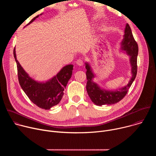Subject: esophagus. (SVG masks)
Listing matches in <instances>:
<instances>
[{
    "instance_id": "1",
    "label": "esophagus",
    "mask_w": 156,
    "mask_h": 156,
    "mask_svg": "<svg viewBox=\"0 0 156 156\" xmlns=\"http://www.w3.org/2000/svg\"><path fill=\"white\" fill-rule=\"evenodd\" d=\"M76 64H77L78 66H83V62L82 60L78 59V60H77V61H76Z\"/></svg>"
}]
</instances>
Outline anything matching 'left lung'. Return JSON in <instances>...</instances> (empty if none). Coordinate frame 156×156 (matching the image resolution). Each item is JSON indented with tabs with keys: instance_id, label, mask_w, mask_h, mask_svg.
I'll return each mask as SVG.
<instances>
[{
	"instance_id": "obj_1",
	"label": "left lung",
	"mask_w": 156,
	"mask_h": 156,
	"mask_svg": "<svg viewBox=\"0 0 156 156\" xmlns=\"http://www.w3.org/2000/svg\"><path fill=\"white\" fill-rule=\"evenodd\" d=\"M122 49L130 56V63L131 65L132 77L128 84L115 91H106L101 90L98 85L93 82L94 75L92 72L90 65L86 63V75L87 78L86 90L91 101L97 105H111L120 101L127 94L128 90L135 80L137 74V57L138 54V46L133 36L131 28L127 23L125 29V34L121 43Z\"/></svg>"
}]
</instances>
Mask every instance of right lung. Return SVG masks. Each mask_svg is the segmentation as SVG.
Wrapping results in <instances>:
<instances>
[{"label":"right lung","mask_w":156,"mask_h":156,"mask_svg":"<svg viewBox=\"0 0 156 156\" xmlns=\"http://www.w3.org/2000/svg\"><path fill=\"white\" fill-rule=\"evenodd\" d=\"M38 16L39 15L33 18L28 24ZM13 55L17 66L19 83L31 101L39 108L45 110H49L57 105L62 100L64 94L63 91L72 76L73 65L65 66L53 78L45 83H42L31 78L22 68L16 60L15 48Z\"/></svg>","instance_id":"obj_1"}]
</instances>
